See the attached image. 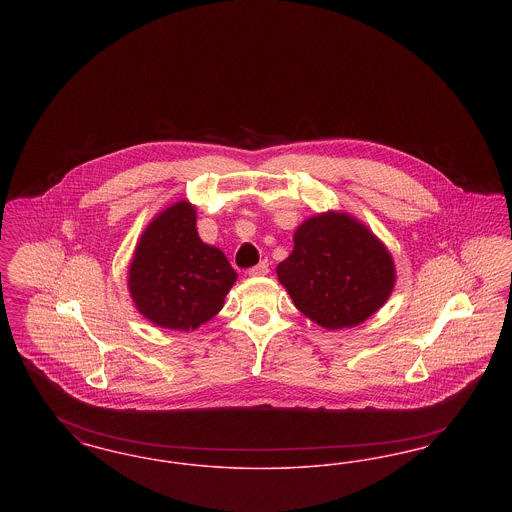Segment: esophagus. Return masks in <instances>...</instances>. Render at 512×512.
<instances>
[{"mask_svg": "<svg viewBox=\"0 0 512 512\" xmlns=\"http://www.w3.org/2000/svg\"><path fill=\"white\" fill-rule=\"evenodd\" d=\"M268 270H270V268H268L267 261H263V263H259V265L249 268V270H247V274H249V276H265V274H268Z\"/></svg>", "mask_w": 512, "mask_h": 512, "instance_id": "esophagus-1", "label": "esophagus"}]
</instances>
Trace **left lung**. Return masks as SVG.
I'll return each instance as SVG.
<instances>
[{
    "mask_svg": "<svg viewBox=\"0 0 512 512\" xmlns=\"http://www.w3.org/2000/svg\"><path fill=\"white\" fill-rule=\"evenodd\" d=\"M276 274L293 305L326 330L365 322L388 301L395 284L386 245L338 211L311 217L295 230L293 251Z\"/></svg>",
    "mask_w": 512,
    "mask_h": 512,
    "instance_id": "1",
    "label": "left lung"
}]
</instances>
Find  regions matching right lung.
<instances>
[{
  "mask_svg": "<svg viewBox=\"0 0 512 512\" xmlns=\"http://www.w3.org/2000/svg\"><path fill=\"white\" fill-rule=\"evenodd\" d=\"M195 209L178 201L149 222L128 268L136 309L153 324L190 332L215 317L238 274L224 253L203 244Z\"/></svg>",
  "mask_w": 512,
  "mask_h": 512,
  "instance_id": "right-lung-1",
  "label": "right lung"
}]
</instances>
